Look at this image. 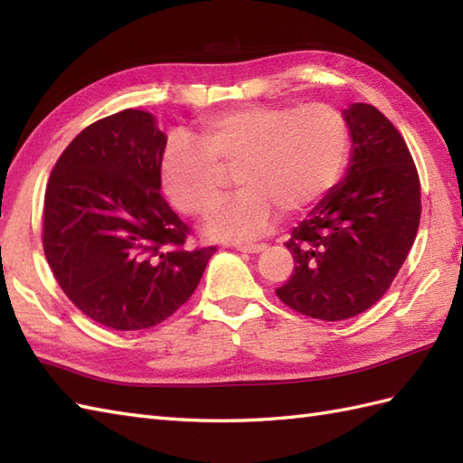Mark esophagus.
<instances>
[{
    "mask_svg": "<svg viewBox=\"0 0 463 463\" xmlns=\"http://www.w3.org/2000/svg\"><path fill=\"white\" fill-rule=\"evenodd\" d=\"M237 250L247 252V254H259L262 250H267V244H237Z\"/></svg>",
    "mask_w": 463,
    "mask_h": 463,
    "instance_id": "1",
    "label": "esophagus"
}]
</instances>
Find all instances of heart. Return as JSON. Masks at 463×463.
Here are the masks:
<instances>
[{"label":"heart","instance_id":"1","mask_svg":"<svg viewBox=\"0 0 463 463\" xmlns=\"http://www.w3.org/2000/svg\"><path fill=\"white\" fill-rule=\"evenodd\" d=\"M184 139L166 143L159 163L163 191L184 214H204L232 169L241 191L214 209L204 231L247 242L262 237L280 211L298 214L334 191L348 166L350 125L328 105H244L204 119Z\"/></svg>","mask_w":463,"mask_h":463}]
</instances>
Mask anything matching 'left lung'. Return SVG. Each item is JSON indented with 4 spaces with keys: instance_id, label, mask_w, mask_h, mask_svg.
<instances>
[{
    "instance_id": "left-lung-1",
    "label": "left lung",
    "mask_w": 463,
    "mask_h": 463,
    "mask_svg": "<svg viewBox=\"0 0 463 463\" xmlns=\"http://www.w3.org/2000/svg\"><path fill=\"white\" fill-rule=\"evenodd\" d=\"M346 175L294 226L284 244L292 277L277 297L318 320H346L368 310L390 288L420 224V179L398 129L376 107L352 103Z\"/></svg>"
}]
</instances>
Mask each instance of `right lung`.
<instances>
[{
	"mask_svg": "<svg viewBox=\"0 0 463 463\" xmlns=\"http://www.w3.org/2000/svg\"><path fill=\"white\" fill-rule=\"evenodd\" d=\"M166 135L125 109L67 145L45 191L43 250L59 287L91 320L141 330L199 287L214 247L186 250V226L161 194Z\"/></svg>",
	"mask_w": 463,
	"mask_h": 463,
	"instance_id": "right-lung-1",
	"label": "right lung"
}]
</instances>
